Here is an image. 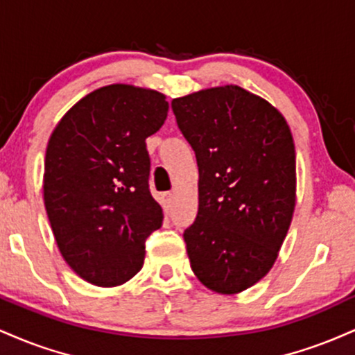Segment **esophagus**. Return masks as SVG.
I'll return each mask as SVG.
<instances>
[{
    "instance_id": "obj_1",
    "label": "esophagus",
    "mask_w": 355,
    "mask_h": 355,
    "mask_svg": "<svg viewBox=\"0 0 355 355\" xmlns=\"http://www.w3.org/2000/svg\"><path fill=\"white\" fill-rule=\"evenodd\" d=\"M172 202H173V195L170 193V191H165V193H162V207H164L165 211L170 210V207H172Z\"/></svg>"
}]
</instances>
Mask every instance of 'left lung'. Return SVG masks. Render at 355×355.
<instances>
[{"instance_id": "8db88e82", "label": "left lung", "mask_w": 355, "mask_h": 355, "mask_svg": "<svg viewBox=\"0 0 355 355\" xmlns=\"http://www.w3.org/2000/svg\"><path fill=\"white\" fill-rule=\"evenodd\" d=\"M198 165V213L183 233L200 283L236 294L275 264L296 205V152L277 109L238 85L172 101Z\"/></svg>"}]
</instances>
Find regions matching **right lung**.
I'll return each mask as SVG.
<instances>
[{
    "instance_id": "right-lung-1",
    "label": "right lung",
    "mask_w": 355,
    "mask_h": 355,
    "mask_svg": "<svg viewBox=\"0 0 355 355\" xmlns=\"http://www.w3.org/2000/svg\"><path fill=\"white\" fill-rule=\"evenodd\" d=\"M166 112L164 94L112 84L72 105L51 134L46 211L62 258L87 283L112 288L142 270L145 240L164 220L145 139Z\"/></svg>"
}]
</instances>
